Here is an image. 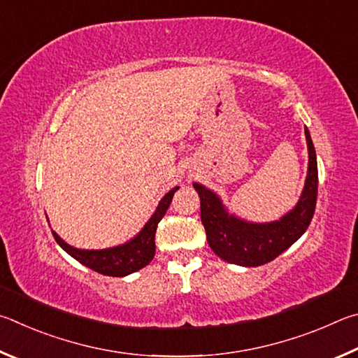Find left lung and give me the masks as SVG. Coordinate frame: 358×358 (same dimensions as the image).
Listing matches in <instances>:
<instances>
[{"mask_svg": "<svg viewBox=\"0 0 358 358\" xmlns=\"http://www.w3.org/2000/svg\"><path fill=\"white\" fill-rule=\"evenodd\" d=\"M308 144V174L296 208L277 222L252 223L236 217L224 209L222 199L201 184H193L201 199V222L209 247L217 256L231 264L258 267L273 261L289 248L315 215L317 198V162L308 129L305 127Z\"/></svg>", "mask_w": 358, "mask_h": 358, "instance_id": "8db88e82", "label": "left lung"}]
</instances>
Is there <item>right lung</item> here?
<instances>
[{
  "mask_svg": "<svg viewBox=\"0 0 358 358\" xmlns=\"http://www.w3.org/2000/svg\"><path fill=\"white\" fill-rule=\"evenodd\" d=\"M179 187L169 190L165 196L160 199L159 206L154 212V215L149 218V222L144 224V228L138 233L134 239L122 243V245L105 248V250H80L71 247L61 237L52 231L55 241L59 243V247L66 253L77 259L81 264L92 268L94 272L108 275V277H125L140 268L146 267L152 261L155 255V231L157 224L166 214V210L171 204L174 192Z\"/></svg>",
  "mask_w": 358,
  "mask_h": 358,
  "instance_id": "obj_1",
  "label": "right lung"
}]
</instances>
